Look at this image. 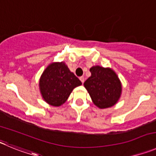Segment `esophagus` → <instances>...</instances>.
<instances>
[{"label": "esophagus", "mask_w": 156, "mask_h": 156, "mask_svg": "<svg viewBox=\"0 0 156 156\" xmlns=\"http://www.w3.org/2000/svg\"><path fill=\"white\" fill-rule=\"evenodd\" d=\"M80 81L82 82V83H84V80H85V79H84L83 76H80Z\"/></svg>", "instance_id": "1"}]
</instances>
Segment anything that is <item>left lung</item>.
Instances as JSON below:
<instances>
[{"instance_id":"obj_1","label":"left lung","mask_w":156,"mask_h":156,"mask_svg":"<svg viewBox=\"0 0 156 156\" xmlns=\"http://www.w3.org/2000/svg\"><path fill=\"white\" fill-rule=\"evenodd\" d=\"M91 76L84 82L93 102L99 108L112 107L119 99L121 84L118 76L109 68L93 66Z\"/></svg>"}]
</instances>
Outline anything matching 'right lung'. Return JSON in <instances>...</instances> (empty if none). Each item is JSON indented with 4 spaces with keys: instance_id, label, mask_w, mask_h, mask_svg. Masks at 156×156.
I'll return each instance as SVG.
<instances>
[{
    "instance_id": "obj_1",
    "label": "right lung",
    "mask_w": 156,
    "mask_h": 156,
    "mask_svg": "<svg viewBox=\"0 0 156 156\" xmlns=\"http://www.w3.org/2000/svg\"><path fill=\"white\" fill-rule=\"evenodd\" d=\"M82 84L64 62L48 66L40 79L39 87L42 98L50 105L58 107L68 99L75 87Z\"/></svg>"
}]
</instances>
